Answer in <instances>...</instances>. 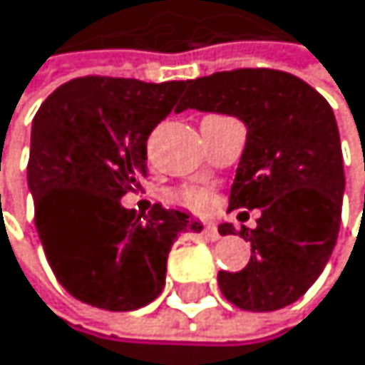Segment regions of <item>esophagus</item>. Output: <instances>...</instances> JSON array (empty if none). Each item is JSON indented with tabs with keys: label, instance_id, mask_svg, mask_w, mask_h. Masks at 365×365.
<instances>
[{
	"label": "esophagus",
	"instance_id": "34e87169",
	"mask_svg": "<svg viewBox=\"0 0 365 365\" xmlns=\"http://www.w3.org/2000/svg\"><path fill=\"white\" fill-rule=\"evenodd\" d=\"M201 232H204L208 239H212V242H217V239H219V230H217L215 224H204V226H201Z\"/></svg>",
	"mask_w": 365,
	"mask_h": 365
}]
</instances>
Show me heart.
<instances>
[{
	"label": "heart",
	"instance_id": "1",
	"mask_svg": "<svg viewBox=\"0 0 365 365\" xmlns=\"http://www.w3.org/2000/svg\"><path fill=\"white\" fill-rule=\"evenodd\" d=\"M173 199L177 201V204L186 206L190 210H197V212H204V210L212 208V204H215L212 192L208 188H201V186H190V188L179 190Z\"/></svg>",
	"mask_w": 365,
	"mask_h": 365
}]
</instances>
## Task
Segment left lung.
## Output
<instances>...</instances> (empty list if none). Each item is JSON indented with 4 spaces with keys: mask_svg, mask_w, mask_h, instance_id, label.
Returning <instances> with one entry per match:
<instances>
[{
    "mask_svg": "<svg viewBox=\"0 0 365 365\" xmlns=\"http://www.w3.org/2000/svg\"><path fill=\"white\" fill-rule=\"evenodd\" d=\"M188 108L232 115L248 128L228 210L262 208V217L255 230L242 228L248 266L219 272V288L242 310L290 306L317 282L341 224L346 177L330 103L290 73L237 68L188 81L177 113Z\"/></svg>",
    "mask_w": 365,
    "mask_h": 365,
    "instance_id": "obj_1",
    "label": "left lung"
}]
</instances>
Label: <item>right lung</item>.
<instances>
[{
  "mask_svg": "<svg viewBox=\"0 0 365 365\" xmlns=\"http://www.w3.org/2000/svg\"><path fill=\"white\" fill-rule=\"evenodd\" d=\"M186 81L88 75L48 95L33 119L28 188L35 226L57 282L75 299L123 312L157 299L181 232L201 224L159 204L146 217L121 206L141 188L146 141Z\"/></svg>",
  "mask_w": 365,
  "mask_h": 365,
  "instance_id": "add662e5",
  "label": "right lung"
}]
</instances>
